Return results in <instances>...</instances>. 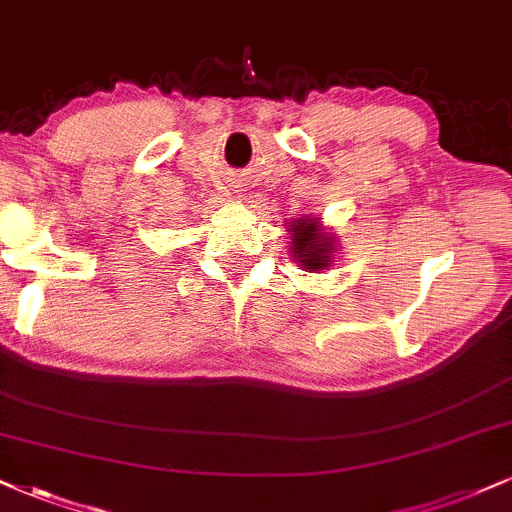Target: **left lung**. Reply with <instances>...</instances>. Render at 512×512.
I'll use <instances>...</instances> for the list:
<instances>
[{
    "label": "left lung",
    "instance_id": "left-lung-1",
    "mask_svg": "<svg viewBox=\"0 0 512 512\" xmlns=\"http://www.w3.org/2000/svg\"><path fill=\"white\" fill-rule=\"evenodd\" d=\"M288 231H291V245H288L291 252L288 255H293V262L300 269L319 274L336 262V236L324 229L319 217L291 219L288 221Z\"/></svg>",
    "mask_w": 512,
    "mask_h": 512
}]
</instances>
